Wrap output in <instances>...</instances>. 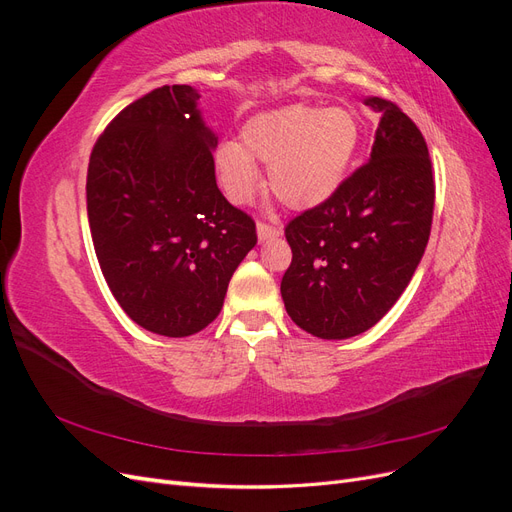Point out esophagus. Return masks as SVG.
Instances as JSON below:
<instances>
[{
	"label": "esophagus",
	"instance_id": "1",
	"mask_svg": "<svg viewBox=\"0 0 512 512\" xmlns=\"http://www.w3.org/2000/svg\"><path fill=\"white\" fill-rule=\"evenodd\" d=\"M256 230H258V239L260 241H269V239H275V237L282 235V228L280 226H273V224H267V222H258Z\"/></svg>",
	"mask_w": 512,
	"mask_h": 512
}]
</instances>
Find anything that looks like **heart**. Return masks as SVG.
<instances>
[{
	"label": "heart",
	"instance_id": "b5f03b06",
	"mask_svg": "<svg viewBox=\"0 0 512 512\" xmlns=\"http://www.w3.org/2000/svg\"><path fill=\"white\" fill-rule=\"evenodd\" d=\"M359 141V119L348 108L290 104L247 121L241 145L220 143L215 168L232 203H250L258 192L256 159L269 166V188L284 205L312 209L344 183Z\"/></svg>",
	"mask_w": 512,
	"mask_h": 512
}]
</instances>
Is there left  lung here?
Instances as JSON below:
<instances>
[{
  "label": "left lung",
  "instance_id": "obj_1",
  "mask_svg": "<svg viewBox=\"0 0 512 512\" xmlns=\"http://www.w3.org/2000/svg\"><path fill=\"white\" fill-rule=\"evenodd\" d=\"M365 104L382 113L369 162L286 226V312L322 339L374 327L410 284L431 232L436 183L421 130L395 102Z\"/></svg>",
  "mask_w": 512,
  "mask_h": 512
}]
</instances>
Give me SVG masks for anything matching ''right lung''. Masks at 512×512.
Segmentation results:
<instances>
[{
  "label": "right lung",
  "instance_id": "add662e5",
  "mask_svg": "<svg viewBox=\"0 0 512 512\" xmlns=\"http://www.w3.org/2000/svg\"><path fill=\"white\" fill-rule=\"evenodd\" d=\"M190 85L158 87L91 149L87 218L104 280L143 329L185 337L218 318L256 224L215 183L218 138Z\"/></svg>",
  "mask_w": 512,
  "mask_h": 512
}]
</instances>
